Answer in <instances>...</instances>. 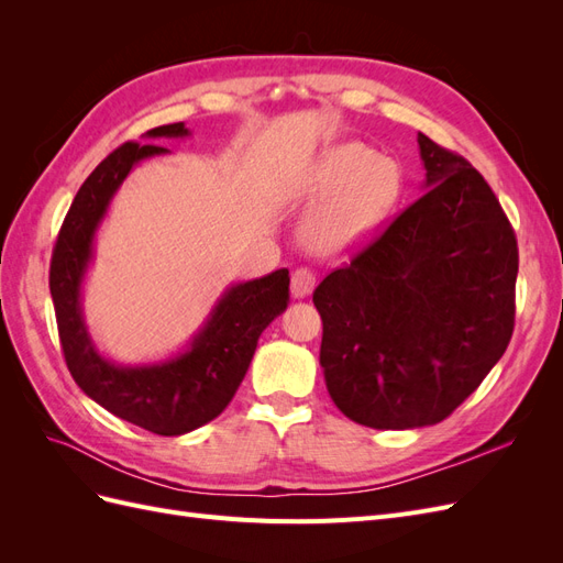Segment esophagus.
Returning <instances> with one entry per match:
<instances>
[{
	"instance_id": "1",
	"label": "esophagus",
	"mask_w": 563,
	"mask_h": 563,
	"mask_svg": "<svg viewBox=\"0 0 563 563\" xmlns=\"http://www.w3.org/2000/svg\"><path fill=\"white\" fill-rule=\"evenodd\" d=\"M314 282H317V277H314L312 269H308V267L296 269L291 275V296L294 298L310 296L312 288H314Z\"/></svg>"
}]
</instances>
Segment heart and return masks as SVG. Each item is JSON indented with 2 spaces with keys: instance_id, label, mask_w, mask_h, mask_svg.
<instances>
[{
  "instance_id": "b5f03b06",
  "label": "heart",
  "mask_w": 563,
  "mask_h": 563,
  "mask_svg": "<svg viewBox=\"0 0 563 563\" xmlns=\"http://www.w3.org/2000/svg\"><path fill=\"white\" fill-rule=\"evenodd\" d=\"M401 166L364 143L323 150L288 183L286 199L317 203L302 223V242L321 258L364 246L401 197Z\"/></svg>"
}]
</instances>
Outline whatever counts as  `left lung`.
Returning a JSON list of instances; mask_svg holds the SVG:
<instances>
[{
  "label": "left lung",
  "instance_id": "obj_1",
  "mask_svg": "<svg viewBox=\"0 0 563 563\" xmlns=\"http://www.w3.org/2000/svg\"><path fill=\"white\" fill-rule=\"evenodd\" d=\"M424 195L314 288L333 404L373 430L451 416L515 329L519 251L482 174L418 133Z\"/></svg>",
  "mask_w": 563,
  "mask_h": 563
}]
</instances>
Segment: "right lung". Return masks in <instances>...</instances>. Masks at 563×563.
<instances>
[{"mask_svg": "<svg viewBox=\"0 0 563 563\" xmlns=\"http://www.w3.org/2000/svg\"><path fill=\"white\" fill-rule=\"evenodd\" d=\"M183 122L150 129L141 143H124L84 180L65 216L51 258L54 298L67 368L84 395L131 424L162 437H180L225 411L242 385L261 333L288 308V269L230 284L183 350L157 362L119 364L98 350L84 317V282L119 187L135 166L172 155L155 141L190 139Z\"/></svg>", "mask_w": 563, "mask_h": 563, "instance_id": "obj_1", "label": "right lung"}]
</instances>
